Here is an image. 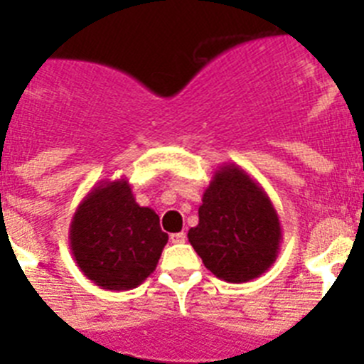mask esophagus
Here are the masks:
<instances>
[{"label": "esophagus", "mask_w": 364, "mask_h": 364, "mask_svg": "<svg viewBox=\"0 0 364 364\" xmlns=\"http://www.w3.org/2000/svg\"><path fill=\"white\" fill-rule=\"evenodd\" d=\"M171 242L173 244L186 242V233H184V231H180V233H173L171 235Z\"/></svg>", "instance_id": "1"}]
</instances>
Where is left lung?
Listing matches in <instances>:
<instances>
[{
	"mask_svg": "<svg viewBox=\"0 0 364 364\" xmlns=\"http://www.w3.org/2000/svg\"><path fill=\"white\" fill-rule=\"evenodd\" d=\"M188 239L204 266L228 282L260 277L281 250L279 215L266 191L240 166L224 164L202 195Z\"/></svg>",
	"mask_w": 364,
	"mask_h": 364,
	"instance_id": "1",
	"label": "left lung"
}]
</instances>
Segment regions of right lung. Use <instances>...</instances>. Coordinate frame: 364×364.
I'll return each mask as SVG.
<instances>
[{
  "mask_svg": "<svg viewBox=\"0 0 364 364\" xmlns=\"http://www.w3.org/2000/svg\"><path fill=\"white\" fill-rule=\"evenodd\" d=\"M166 244L159 215L138 205L125 178L98 182L70 220L74 260L104 290H133L142 284L159 264Z\"/></svg>",
  "mask_w": 364,
  "mask_h": 364,
  "instance_id": "right-lung-1",
  "label": "right lung"
}]
</instances>
